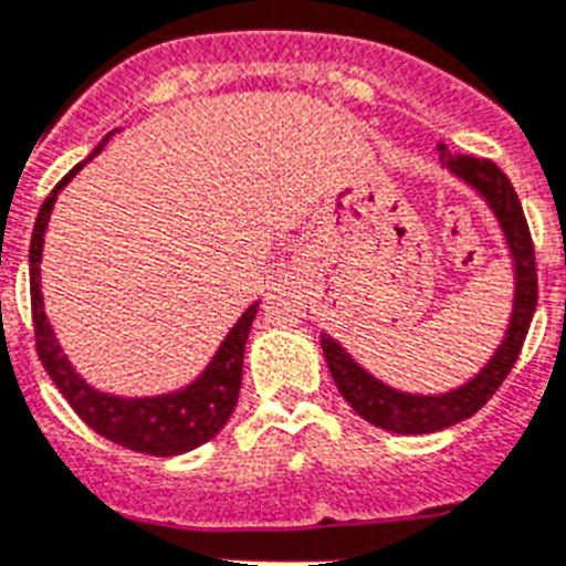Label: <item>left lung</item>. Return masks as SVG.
Returning a JSON list of instances; mask_svg holds the SVG:
<instances>
[{
  "mask_svg": "<svg viewBox=\"0 0 566 566\" xmlns=\"http://www.w3.org/2000/svg\"><path fill=\"white\" fill-rule=\"evenodd\" d=\"M440 161L460 179H465L474 190L485 196V202L492 205L494 217L501 219V228L506 233L509 249L515 256V310H512V324H509L506 340L494 358L485 364V370L478 378H471L465 387H457L451 394L442 396H410L399 394L394 387L381 385L378 378L361 370L353 358L344 353L340 344H335L329 335H321V347H324L326 364L335 378V387L340 396L353 405L358 417H364L376 428L394 433H433L442 428L462 422V419L474 417L485 401L497 394L503 378L512 373L521 349H524L526 333H530L532 315L538 306V269H535V245H532V233L526 226L524 208L517 199L512 181L501 167L489 161V158L474 156H454L446 144H440Z\"/></svg>",
  "mask_w": 566,
  "mask_h": 566,
  "instance_id": "left-lung-1",
  "label": "left lung"
}]
</instances>
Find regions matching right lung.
Segmentation results:
<instances>
[{"mask_svg":"<svg viewBox=\"0 0 566 566\" xmlns=\"http://www.w3.org/2000/svg\"><path fill=\"white\" fill-rule=\"evenodd\" d=\"M109 142V135L104 144ZM104 144H97L92 156H97ZM81 165L74 167L69 176L57 181V188L51 190L49 199L42 202L36 213L34 233H31V251H28V263H31V321H34V344L36 356L42 367L57 385L63 399L72 405V410L95 433L106 437L115 446H124L138 454L153 457H176L185 451L205 446L213 440L228 417L233 413L237 396L242 385V353H245V340L251 333V321L256 315V303L249 306V312L237 321L217 358L210 361L208 370L196 378L193 385L181 394L156 396V399H118V396L97 394L72 370V364L65 361L60 353L54 333H51L45 312H42V294H40V254H42V233L49 226L51 208L57 199V190L65 181L72 179Z\"/></svg>","mask_w":566,"mask_h":566,"instance_id":"right-lung-1","label":"right lung"}]
</instances>
